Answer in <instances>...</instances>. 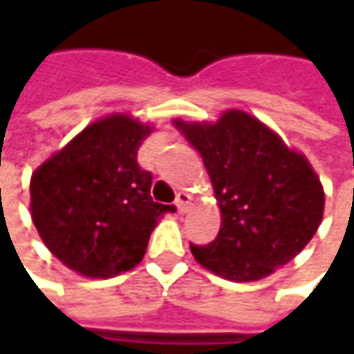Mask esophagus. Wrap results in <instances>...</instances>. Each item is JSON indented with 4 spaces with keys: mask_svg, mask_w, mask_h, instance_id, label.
<instances>
[{
    "mask_svg": "<svg viewBox=\"0 0 354 354\" xmlns=\"http://www.w3.org/2000/svg\"><path fill=\"white\" fill-rule=\"evenodd\" d=\"M189 207H192V197L187 195V193H178L176 195V208L180 214H185L187 210H189Z\"/></svg>",
    "mask_w": 354,
    "mask_h": 354,
    "instance_id": "1",
    "label": "esophagus"
}]
</instances>
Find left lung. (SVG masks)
Returning <instances> with one entry per match:
<instances>
[{"label":"left lung","instance_id":"obj_1","mask_svg":"<svg viewBox=\"0 0 354 354\" xmlns=\"http://www.w3.org/2000/svg\"><path fill=\"white\" fill-rule=\"evenodd\" d=\"M176 127L203 157L222 210L212 243L195 260L227 281H260L288 263L319 230L324 192L301 153L241 109L220 121Z\"/></svg>","mask_w":354,"mask_h":354}]
</instances>
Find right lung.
Instances as JSON below:
<instances>
[{
  "label": "right lung",
  "mask_w": 354,
  "mask_h": 354,
  "mask_svg": "<svg viewBox=\"0 0 354 354\" xmlns=\"http://www.w3.org/2000/svg\"><path fill=\"white\" fill-rule=\"evenodd\" d=\"M149 132L129 115L104 117L34 172V225L73 271L94 279L129 271L162 214L176 210L151 199L153 176L136 161Z\"/></svg>",
  "instance_id": "add662e5"
}]
</instances>
